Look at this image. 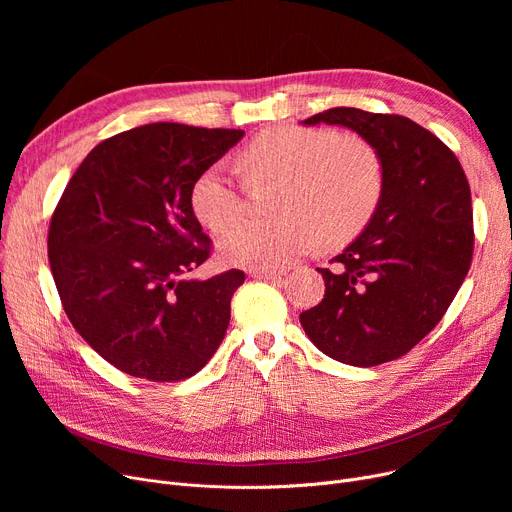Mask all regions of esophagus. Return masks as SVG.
I'll list each match as a JSON object with an SVG mask.
<instances>
[{
	"label": "esophagus",
	"instance_id": "34e87169",
	"mask_svg": "<svg viewBox=\"0 0 512 512\" xmlns=\"http://www.w3.org/2000/svg\"><path fill=\"white\" fill-rule=\"evenodd\" d=\"M251 274V278H259V280H276V278H280L284 272H276V270H251L249 272Z\"/></svg>",
	"mask_w": 512,
	"mask_h": 512
}]
</instances>
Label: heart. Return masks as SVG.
Returning <instances> with one entry per match:
<instances>
[{
  "label": "heart",
  "mask_w": 512,
  "mask_h": 512,
  "mask_svg": "<svg viewBox=\"0 0 512 512\" xmlns=\"http://www.w3.org/2000/svg\"><path fill=\"white\" fill-rule=\"evenodd\" d=\"M251 186L276 182L274 220L249 222L247 197L222 164L205 168L191 188L195 218L213 234L230 232L220 245L226 263L276 270L305 255L319 238L324 247L353 240L380 207L386 176L367 141L332 128L276 126L240 155Z\"/></svg>",
  "instance_id": "heart-1"
}]
</instances>
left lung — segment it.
Here are the masks:
<instances>
[{
  "instance_id": "8db88e82",
  "label": "left lung",
  "mask_w": 512,
  "mask_h": 512,
  "mask_svg": "<svg viewBox=\"0 0 512 512\" xmlns=\"http://www.w3.org/2000/svg\"><path fill=\"white\" fill-rule=\"evenodd\" d=\"M319 122L361 134L386 186L363 234L317 267L326 294L301 326L324 355L373 367L407 355L459 292L473 259L471 188L456 155L405 116L332 107L305 120Z\"/></svg>"
}]
</instances>
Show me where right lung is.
Here are the masks:
<instances>
[{"label":"right lung","mask_w":512,"mask_h":512,"mask_svg":"<svg viewBox=\"0 0 512 512\" xmlns=\"http://www.w3.org/2000/svg\"><path fill=\"white\" fill-rule=\"evenodd\" d=\"M242 134L176 122L120 132L83 159L51 215L49 265L70 324L134 378H191L224 340L245 272L186 278L211 253L191 188Z\"/></svg>","instance_id":"right-lung-1"}]
</instances>
